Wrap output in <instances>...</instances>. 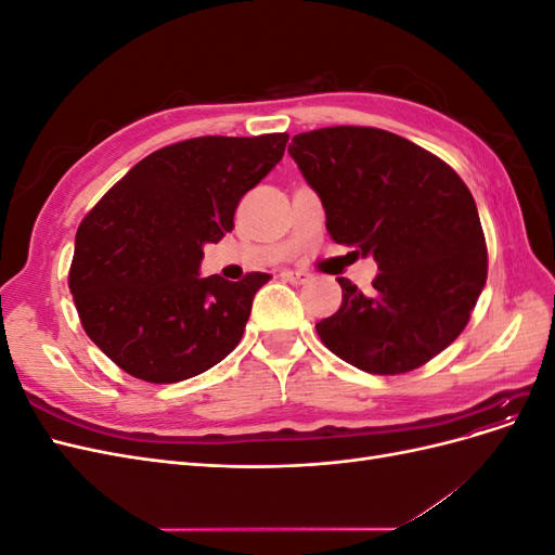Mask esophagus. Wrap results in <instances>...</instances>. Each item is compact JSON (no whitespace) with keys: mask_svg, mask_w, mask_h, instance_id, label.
<instances>
[{"mask_svg":"<svg viewBox=\"0 0 555 555\" xmlns=\"http://www.w3.org/2000/svg\"><path fill=\"white\" fill-rule=\"evenodd\" d=\"M280 278L284 282H292V284H304V282L310 280V273H306V271H292V268H287V271L280 273Z\"/></svg>","mask_w":555,"mask_h":555,"instance_id":"1","label":"esophagus"}]
</instances>
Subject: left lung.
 I'll list each match as a JSON object with an SVG mask.
<instances>
[{"instance_id": "8db88e82", "label": "left lung", "mask_w": 555, "mask_h": 555, "mask_svg": "<svg viewBox=\"0 0 555 555\" xmlns=\"http://www.w3.org/2000/svg\"><path fill=\"white\" fill-rule=\"evenodd\" d=\"M289 155L322 198L331 238L379 268L371 294L338 278L343 306L317 324L319 338L373 375L438 357L469 322L489 271L465 182L428 150L375 127L298 133Z\"/></svg>"}]
</instances>
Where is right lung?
Masks as SVG:
<instances>
[{"label":"right lung","instance_id":"add662e5","mask_svg":"<svg viewBox=\"0 0 555 555\" xmlns=\"http://www.w3.org/2000/svg\"><path fill=\"white\" fill-rule=\"evenodd\" d=\"M287 141V133H263L166 145L80 222L69 289L90 340L125 373L173 384L236 349L271 275L201 278L198 263L204 245L233 229L243 194L271 173Z\"/></svg>","mask_w":555,"mask_h":555}]
</instances>
